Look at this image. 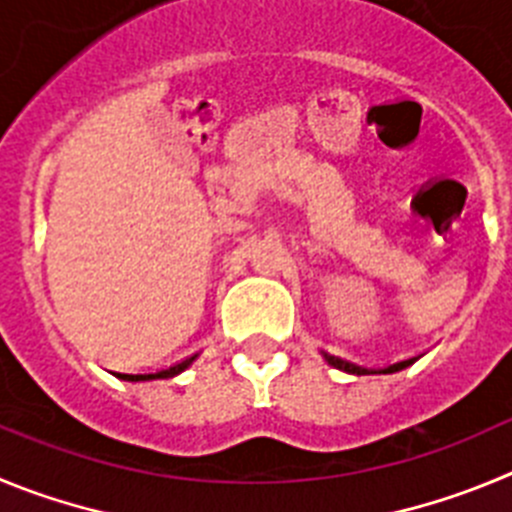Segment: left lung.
Returning a JSON list of instances; mask_svg holds the SVG:
<instances>
[{
    "label": "left lung",
    "mask_w": 512,
    "mask_h": 512,
    "mask_svg": "<svg viewBox=\"0 0 512 512\" xmlns=\"http://www.w3.org/2000/svg\"><path fill=\"white\" fill-rule=\"evenodd\" d=\"M321 357H324L331 367H336V370L347 372V375H393V372H400V370H405V367H411L413 362H416V359L423 357V354H418V357L400 359V362H395V365H388V367L354 365V362H349V359L334 357V354H329V352H321Z\"/></svg>",
    "instance_id": "left-lung-1"
}]
</instances>
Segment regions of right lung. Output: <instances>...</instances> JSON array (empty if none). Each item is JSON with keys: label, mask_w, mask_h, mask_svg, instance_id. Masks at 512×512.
I'll return each instance as SVG.
<instances>
[{"label": "right lung", "mask_w": 512, "mask_h": 512, "mask_svg": "<svg viewBox=\"0 0 512 512\" xmlns=\"http://www.w3.org/2000/svg\"><path fill=\"white\" fill-rule=\"evenodd\" d=\"M196 357L199 354H191V357L181 359V362H176V365L165 367V370H158V372H112L114 377H119V380H127V382H147V380H168V377H176L181 375L183 370H188V367L196 362Z\"/></svg>", "instance_id": "right-lung-1"}]
</instances>
